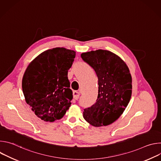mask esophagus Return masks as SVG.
I'll return each instance as SVG.
<instances>
[{
	"label": "esophagus",
	"instance_id": "1",
	"mask_svg": "<svg viewBox=\"0 0 161 161\" xmlns=\"http://www.w3.org/2000/svg\"><path fill=\"white\" fill-rule=\"evenodd\" d=\"M80 94L79 92H78V91H74L73 92V97H74L75 99H76V100L78 99V98L80 97Z\"/></svg>",
	"mask_w": 161,
	"mask_h": 161
}]
</instances>
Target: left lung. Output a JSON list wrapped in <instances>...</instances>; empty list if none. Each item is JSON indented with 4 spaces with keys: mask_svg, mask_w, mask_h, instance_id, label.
Returning <instances> with one entry per match:
<instances>
[{
    "mask_svg": "<svg viewBox=\"0 0 161 161\" xmlns=\"http://www.w3.org/2000/svg\"><path fill=\"white\" fill-rule=\"evenodd\" d=\"M81 57L94 69L99 85L96 103L84 109L83 118L97 127L111 124L121 116L131 97L129 67L120 57L108 50L90 51Z\"/></svg>",
    "mask_w": 161,
    "mask_h": 161,
    "instance_id": "1",
    "label": "left lung"
}]
</instances>
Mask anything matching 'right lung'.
<instances>
[{
  "label": "right lung",
  "instance_id": "right-lung-1",
  "mask_svg": "<svg viewBox=\"0 0 161 161\" xmlns=\"http://www.w3.org/2000/svg\"><path fill=\"white\" fill-rule=\"evenodd\" d=\"M76 52L65 48L46 50L28 65L22 79L26 103L45 122L61 119L71 104L73 92L67 73Z\"/></svg>",
  "mask_w": 161,
  "mask_h": 161
}]
</instances>
